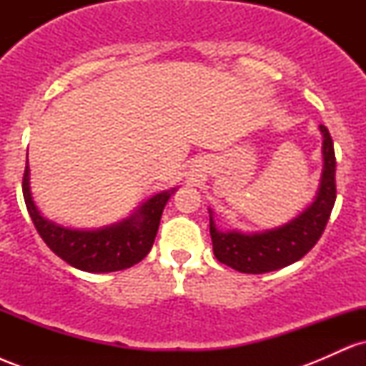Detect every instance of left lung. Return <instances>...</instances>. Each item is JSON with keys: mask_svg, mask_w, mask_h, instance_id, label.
<instances>
[{"mask_svg": "<svg viewBox=\"0 0 366 366\" xmlns=\"http://www.w3.org/2000/svg\"><path fill=\"white\" fill-rule=\"evenodd\" d=\"M323 169L317 196L296 218L263 232L220 230L209 213L213 254L220 263L242 274H267L301 259L325 230L335 203V153L325 125H320Z\"/></svg>", "mask_w": 366, "mask_h": 366, "instance_id": "1", "label": "left lung"}]
</instances>
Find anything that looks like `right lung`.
<instances>
[{
    "label": "right lung",
    "mask_w": 366,
    "mask_h": 366,
    "mask_svg": "<svg viewBox=\"0 0 366 366\" xmlns=\"http://www.w3.org/2000/svg\"><path fill=\"white\" fill-rule=\"evenodd\" d=\"M22 191L25 207L37 232L54 254L79 270L89 274H108L130 268L149 253L157 237L163 208L177 187L148 197L130 217L99 229H72L41 215L31 192L29 153Z\"/></svg>",
    "instance_id": "obj_1"
}]
</instances>
